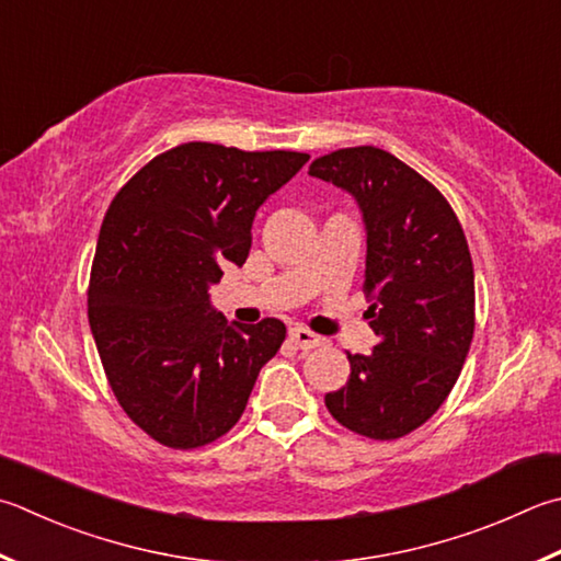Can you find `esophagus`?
Returning <instances> with one entry per match:
<instances>
[{
  "label": "esophagus",
  "mask_w": 561,
  "mask_h": 561,
  "mask_svg": "<svg viewBox=\"0 0 561 561\" xmlns=\"http://www.w3.org/2000/svg\"><path fill=\"white\" fill-rule=\"evenodd\" d=\"M288 334H290V340L298 344L300 348H314V346H324L327 344L324 336L310 332L308 327H290Z\"/></svg>",
  "instance_id": "34e87169"
}]
</instances>
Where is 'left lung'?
Instances as JSON below:
<instances>
[{
  "mask_svg": "<svg viewBox=\"0 0 561 561\" xmlns=\"http://www.w3.org/2000/svg\"><path fill=\"white\" fill-rule=\"evenodd\" d=\"M310 175L356 199L366 229V317L378 344L346 352V386L324 396L336 422L398 439L427 422L457 383L473 336V266L439 190L376 146L327 153Z\"/></svg>",
  "mask_w": 561,
  "mask_h": 561,
  "instance_id": "8db88e82",
  "label": "left lung"
}]
</instances>
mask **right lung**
<instances>
[{
	"mask_svg": "<svg viewBox=\"0 0 561 561\" xmlns=\"http://www.w3.org/2000/svg\"><path fill=\"white\" fill-rule=\"evenodd\" d=\"M310 161L193 141L144 165L104 215L88 290L90 330L116 400L173 449L237 425L285 324H227L209 302L244 266L256 209Z\"/></svg>",
	"mask_w": 561,
	"mask_h": 561,
	"instance_id": "add662e5",
	"label": "right lung"
}]
</instances>
